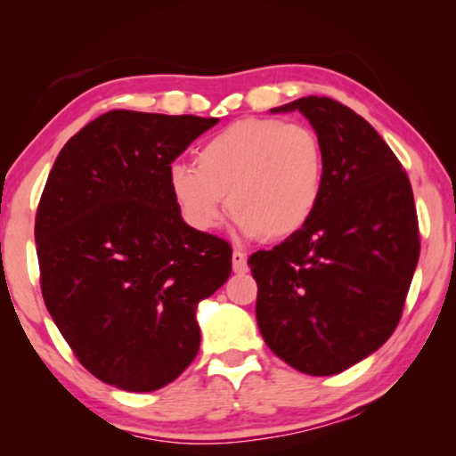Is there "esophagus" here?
I'll return each instance as SVG.
<instances>
[{"label":"esophagus","instance_id":"1","mask_svg":"<svg viewBox=\"0 0 456 456\" xmlns=\"http://www.w3.org/2000/svg\"><path fill=\"white\" fill-rule=\"evenodd\" d=\"M231 259H233V272L235 273H245L247 272V269H249V267H247V256H245V253L243 251H233V257H231Z\"/></svg>","mask_w":456,"mask_h":456}]
</instances>
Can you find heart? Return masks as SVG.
<instances>
[{
    "instance_id": "b5f03b06",
    "label": "heart",
    "mask_w": 456,
    "mask_h": 456,
    "mask_svg": "<svg viewBox=\"0 0 456 456\" xmlns=\"http://www.w3.org/2000/svg\"><path fill=\"white\" fill-rule=\"evenodd\" d=\"M326 157L318 134L277 118L233 122L200 146L195 167L168 171L175 203L197 231H213L227 205L243 231L280 241L302 229L320 203Z\"/></svg>"
}]
</instances>
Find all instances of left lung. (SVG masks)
<instances>
[{"instance_id":"8db88e82","label":"left lung","mask_w":456,"mask_h":456,"mask_svg":"<svg viewBox=\"0 0 456 456\" xmlns=\"http://www.w3.org/2000/svg\"><path fill=\"white\" fill-rule=\"evenodd\" d=\"M299 110L323 146L326 179L310 221L247 261L257 326L285 364L331 376L376 352L396 330L420 256L408 175L352 108L305 96Z\"/></svg>"}]
</instances>
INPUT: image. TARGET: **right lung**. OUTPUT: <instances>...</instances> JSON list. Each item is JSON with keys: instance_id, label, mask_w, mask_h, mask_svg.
I'll return each mask as SVG.
<instances>
[{"instance_id": "right-lung-1", "label": "right lung", "mask_w": 456, "mask_h": 456, "mask_svg": "<svg viewBox=\"0 0 456 456\" xmlns=\"http://www.w3.org/2000/svg\"><path fill=\"white\" fill-rule=\"evenodd\" d=\"M219 122L110 110L60 151L36 213L45 307L92 376L128 392L173 382L200 344V299L231 275V245L189 227L171 163Z\"/></svg>"}]
</instances>
